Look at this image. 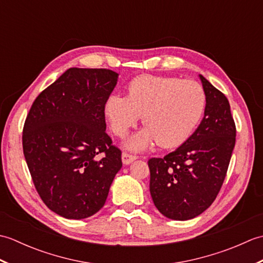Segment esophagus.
I'll use <instances>...</instances> for the list:
<instances>
[{
  "label": "esophagus",
  "mask_w": 263,
  "mask_h": 263,
  "mask_svg": "<svg viewBox=\"0 0 263 263\" xmlns=\"http://www.w3.org/2000/svg\"><path fill=\"white\" fill-rule=\"evenodd\" d=\"M137 159V156H133V155H130V154H127V153H123L122 154V161H123V164L124 165H128V164H131L133 160H136Z\"/></svg>",
  "instance_id": "1"
}]
</instances>
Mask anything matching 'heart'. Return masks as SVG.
<instances>
[{
  "label": "heart",
  "instance_id": "obj_1",
  "mask_svg": "<svg viewBox=\"0 0 263 263\" xmlns=\"http://www.w3.org/2000/svg\"><path fill=\"white\" fill-rule=\"evenodd\" d=\"M205 103L204 89L198 81L142 74L127 83L126 97L109 96L104 111L111 132L120 138L142 115L146 127L128 139V149L143 150L155 142L161 148H174L192 136Z\"/></svg>",
  "mask_w": 263,
  "mask_h": 263
}]
</instances>
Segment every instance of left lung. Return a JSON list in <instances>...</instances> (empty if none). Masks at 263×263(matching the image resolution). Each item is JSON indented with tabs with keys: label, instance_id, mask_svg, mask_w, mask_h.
I'll return each mask as SVG.
<instances>
[{
	"label": "left lung",
	"instance_id": "obj_1",
	"mask_svg": "<svg viewBox=\"0 0 263 263\" xmlns=\"http://www.w3.org/2000/svg\"><path fill=\"white\" fill-rule=\"evenodd\" d=\"M205 92L204 116L193 135L164 158H150V194L170 219L189 220L214 202L224 183L236 126L228 99L200 74Z\"/></svg>",
	"mask_w": 263,
	"mask_h": 263
}]
</instances>
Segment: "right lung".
<instances>
[{"label": "right lung", "instance_id": "obj_1", "mask_svg": "<svg viewBox=\"0 0 263 263\" xmlns=\"http://www.w3.org/2000/svg\"><path fill=\"white\" fill-rule=\"evenodd\" d=\"M117 77L107 69L66 70L38 95L25 121L22 148L33 185L49 209L68 219L102 209L122 167L104 111Z\"/></svg>", "mask_w": 263, "mask_h": 263}]
</instances>
